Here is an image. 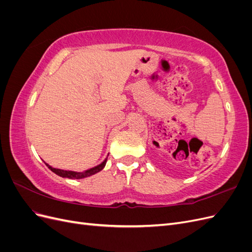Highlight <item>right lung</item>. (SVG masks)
<instances>
[{
	"mask_svg": "<svg viewBox=\"0 0 252 252\" xmlns=\"http://www.w3.org/2000/svg\"><path fill=\"white\" fill-rule=\"evenodd\" d=\"M106 162H107V158H106L100 165H97V166L94 167V168H90V169L85 170V171H83V172H77V171H71V170H63V169H59V168H53V167H51L47 163H45V162L44 163L46 164V166L48 167V168L52 172H55L56 174L60 175V177L71 179V180H74V179L80 180V179H84V178H88V177H90V175H94V174H95L97 172H100L105 167Z\"/></svg>",
	"mask_w": 252,
	"mask_h": 252,
	"instance_id": "add662e5",
	"label": "right lung"
}]
</instances>
